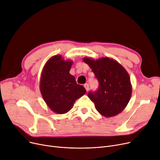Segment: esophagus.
Returning <instances> with one entry per match:
<instances>
[{
	"label": "esophagus",
	"instance_id": "1",
	"mask_svg": "<svg viewBox=\"0 0 160 160\" xmlns=\"http://www.w3.org/2000/svg\"><path fill=\"white\" fill-rule=\"evenodd\" d=\"M84 87H85V89L87 90V91H88V89H89V85H88V83H85V84L84 85Z\"/></svg>",
	"mask_w": 160,
	"mask_h": 160
}]
</instances>
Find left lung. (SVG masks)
<instances>
[{
	"instance_id": "obj_1",
	"label": "left lung",
	"mask_w": 160,
	"mask_h": 160,
	"mask_svg": "<svg viewBox=\"0 0 160 160\" xmlns=\"http://www.w3.org/2000/svg\"><path fill=\"white\" fill-rule=\"evenodd\" d=\"M82 60L92 69L99 81L98 90L88 94L96 109L105 117L117 115L126 108L132 96V86L128 72L109 57L96 60L84 57Z\"/></svg>"
}]
</instances>
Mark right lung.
<instances>
[{
  "label": "right lung",
  "instance_id": "right-lung-1",
  "mask_svg": "<svg viewBox=\"0 0 160 160\" xmlns=\"http://www.w3.org/2000/svg\"><path fill=\"white\" fill-rule=\"evenodd\" d=\"M73 61L64 60L60 55L50 58L42 70L40 89L48 108L57 114H64L75 101L86 93L84 87L77 84L70 73Z\"/></svg>",
  "mask_w": 160,
  "mask_h": 160
}]
</instances>
